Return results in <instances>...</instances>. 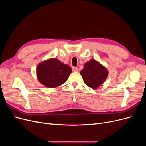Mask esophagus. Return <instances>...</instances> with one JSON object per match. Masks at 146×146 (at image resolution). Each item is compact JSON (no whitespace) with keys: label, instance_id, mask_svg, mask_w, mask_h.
Masks as SVG:
<instances>
[{"label":"esophagus","instance_id":"34e87169","mask_svg":"<svg viewBox=\"0 0 146 146\" xmlns=\"http://www.w3.org/2000/svg\"><path fill=\"white\" fill-rule=\"evenodd\" d=\"M72 69L73 72H78V69L77 68H76V67H72Z\"/></svg>","mask_w":146,"mask_h":146}]
</instances>
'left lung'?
I'll return each instance as SVG.
<instances>
[{
  "label": "left lung",
  "mask_w": 146,
  "mask_h": 146,
  "mask_svg": "<svg viewBox=\"0 0 146 146\" xmlns=\"http://www.w3.org/2000/svg\"><path fill=\"white\" fill-rule=\"evenodd\" d=\"M80 74L88 86L96 90L107 79L108 71L99 61L91 59L84 65Z\"/></svg>",
  "instance_id": "1"
}]
</instances>
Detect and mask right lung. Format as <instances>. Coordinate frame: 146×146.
<instances>
[{
	"instance_id": "right-lung-1",
	"label": "right lung",
	"mask_w": 146,
	"mask_h": 146,
	"mask_svg": "<svg viewBox=\"0 0 146 146\" xmlns=\"http://www.w3.org/2000/svg\"><path fill=\"white\" fill-rule=\"evenodd\" d=\"M72 69L56 58H49L37 66L36 76L38 81L47 88H54L67 81Z\"/></svg>"
}]
</instances>
